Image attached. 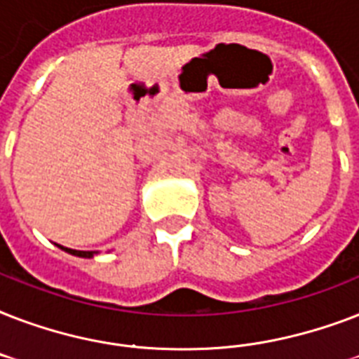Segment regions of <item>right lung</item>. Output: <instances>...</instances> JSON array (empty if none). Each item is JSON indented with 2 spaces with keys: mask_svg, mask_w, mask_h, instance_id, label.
<instances>
[{
  "mask_svg": "<svg viewBox=\"0 0 359 359\" xmlns=\"http://www.w3.org/2000/svg\"><path fill=\"white\" fill-rule=\"evenodd\" d=\"M57 248H61L63 251H67V253H70V255H76V257H83V259H91V257H95L98 253V251H80V250H70V248H63V245H59Z\"/></svg>",
  "mask_w": 359,
  "mask_h": 359,
  "instance_id": "1",
  "label": "right lung"
}]
</instances>
